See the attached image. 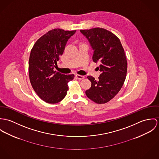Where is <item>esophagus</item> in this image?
<instances>
[{
    "mask_svg": "<svg viewBox=\"0 0 159 159\" xmlns=\"http://www.w3.org/2000/svg\"><path fill=\"white\" fill-rule=\"evenodd\" d=\"M75 77L79 80H82L85 78V77L84 75H79V74H75Z\"/></svg>",
    "mask_w": 159,
    "mask_h": 159,
    "instance_id": "1",
    "label": "esophagus"
}]
</instances>
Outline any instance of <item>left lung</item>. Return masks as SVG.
Masks as SVG:
<instances>
[{
	"label": "left lung",
	"mask_w": 159,
	"mask_h": 159,
	"mask_svg": "<svg viewBox=\"0 0 159 159\" xmlns=\"http://www.w3.org/2000/svg\"><path fill=\"white\" fill-rule=\"evenodd\" d=\"M88 39L93 52V60L99 62L101 74L96 80L87 77L91 87L85 91L89 99L97 104H105L120 91L125 79L127 62L120 40L110 31L102 28L80 30Z\"/></svg>",
	"instance_id": "1"
}]
</instances>
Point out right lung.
<instances>
[{
  "label": "right lung",
  "mask_w": 159,
  "mask_h": 159,
  "mask_svg": "<svg viewBox=\"0 0 159 159\" xmlns=\"http://www.w3.org/2000/svg\"><path fill=\"white\" fill-rule=\"evenodd\" d=\"M76 30L55 29L39 38L31 50L29 72L31 85L38 96L49 104L60 102L66 95L68 83L74 74L53 71L65 50L67 41Z\"/></svg>",
  "instance_id": "1"
}]
</instances>
